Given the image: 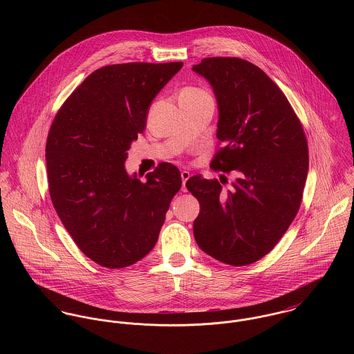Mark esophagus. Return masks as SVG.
I'll use <instances>...</instances> for the list:
<instances>
[{"label": "esophagus", "instance_id": "34e87169", "mask_svg": "<svg viewBox=\"0 0 354 354\" xmlns=\"http://www.w3.org/2000/svg\"><path fill=\"white\" fill-rule=\"evenodd\" d=\"M189 177H191L189 171H187V170H183V171H181V178H183V191H184V192L187 191V188H185V184H187V181L189 180Z\"/></svg>", "mask_w": 354, "mask_h": 354}]
</instances>
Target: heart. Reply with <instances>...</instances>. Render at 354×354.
<instances>
[{
    "instance_id": "b5f03b06",
    "label": "heart",
    "mask_w": 354,
    "mask_h": 354,
    "mask_svg": "<svg viewBox=\"0 0 354 354\" xmlns=\"http://www.w3.org/2000/svg\"><path fill=\"white\" fill-rule=\"evenodd\" d=\"M185 91H191V93H199V91H202V90H198V88H188V90H185Z\"/></svg>"
}]
</instances>
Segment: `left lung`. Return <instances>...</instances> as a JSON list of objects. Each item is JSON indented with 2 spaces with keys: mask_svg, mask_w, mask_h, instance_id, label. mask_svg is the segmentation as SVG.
<instances>
[{
  "mask_svg": "<svg viewBox=\"0 0 354 354\" xmlns=\"http://www.w3.org/2000/svg\"><path fill=\"white\" fill-rule=\"evenodd\" d=\"M192 69L208 80L218 102L222 147L209 166L236 176L226 192L218 180L187 181L201 204L194 236L222 263L252 264L278 244L303 201L309 162L303 125L281 88L252 62L209 57Z\"/></svg>",
  "mask_w": 354,
  "mask_h": 354,
  "instance_id": "8db88e82",
  "label": "left lung"
}]
</instances>
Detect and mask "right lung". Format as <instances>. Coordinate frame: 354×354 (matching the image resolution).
<instances>
[{
  "label": "right lung",
  "instance_id": "add662e5",
  "mask_svg": "<svg viewBox=\"0 0 354 354\" xmlns=\"http://www.w3.org/2000/svg\"><path fill=\"white\" fill-rule=\"evenodd\" d=\"M181 68L183 62L100 68L53 120L46 142L51 202L79 250L102 267L124 268L150 252L181 188L171 163H159L146 181L124 166L146 129L152 100Z\"/></svg>",
  "mask_w": 354,
  "mask_h": 354
}]
</instances>
